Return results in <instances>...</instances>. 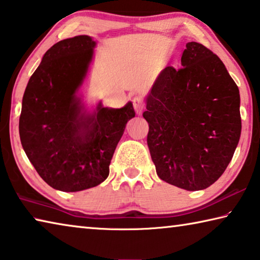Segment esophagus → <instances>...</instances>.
<instances>
[{
  "label": "esophagus",
  "instance_id": "obj_1",
  "mask_svg": "<svg viewBox=\"0 0 260 260\" xmlns=\"http://www.w3.org/2000/svg\"><path fill=\"white\" fill-rule=\"evenodd\" d=\"M133 104H134V108H135L136 112H137V114H142L144 107H145V104H144L143 98L139 96V95L134 96Z\"/></svg>",
  "mask_w": 260,
  "mask_h": 260
}]
</instances>
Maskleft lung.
<instances>
[{"label":"left lung","instance_id":"1","mask_svg":"<svg viewBox=\"0 0 260 260\" xmlns=\"http://www.w3.org/2000/svg\"><path fill=\"white\" fill-rule=\"evenodd\" d=\"M180 69L161 71L146 98L147 145L156 174L178 188L206 189L222 175L240 140V91L222 61L188 42Z\"/></svg>","mask_w":260,"mask_h":260}]
</instances>
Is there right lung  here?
<instances>
[{
    "label": "right lung",
    "mask_w": 260,
    "mask_h": 260,
    "mask_svg": "<svg viewBox=\"0 0 260 260\" xmlns=\"http://www.w3.org/2000/svg\"><path fill=\"white\" fill-rule=\"evenodd\" d=\"M95 41L77 36L58 41L28 80L19 117L20 142L40 177L52 188L76 192L99 185L126 123L131 102L120 109L98 105L86 114L76 95L92 61Z\"/></svg>",
    "instance_id": "obj_1"
}]
</instances>
